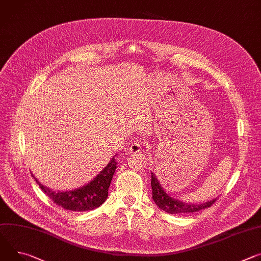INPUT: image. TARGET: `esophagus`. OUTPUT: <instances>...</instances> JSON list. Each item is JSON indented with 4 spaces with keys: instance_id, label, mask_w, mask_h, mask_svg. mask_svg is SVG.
Instances as JSON below:
<instances>
[{
    "instance_id": "esophagus-1",
    "label": "esophagus",
    "mask_w": 261,
    "mask_h": 261,
    "mask_svg": "<svg viewBox=\"0 0 261 261\" xmlns=\"http://www.w3.org/2000/svg\"><path fill=\"white\" fill-rule=\"evenodd\" d=\"M141 151V146H140V144L139 143H132L131 144V146L129 147V152L130 153H133V154H135V153H139Z\"/></svg>"
}]
</instances>
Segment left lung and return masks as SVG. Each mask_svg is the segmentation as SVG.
<instances>
[{
  "label": "left lung",
  "mask_w": 261,
  "mask_h": 261,
  "mask_svg": "<svg viewBox=\"0 0 261 261\" xmlns=\"http://www.w3.org/2000/svg\"><path fill=\"white\" fill-rule=\"evenodd\" d=\"M151 174H152L151 186H152V193H153L152 199L161 210L171 213V215H181V213L196 212L201 209L210 207L217 200L216 198L203 203H186L178 199H174L164 191L163 187L159 183L157 177L155 176V174L152 172Z\"/></svg>",
  "instance_id": "left-lung-1"
}]
</instances>
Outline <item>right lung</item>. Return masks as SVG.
I'll list each match as a JSON object with an SVG mask.
<instances>
[{"mask_svg": "<svg viewBox=\"0 0 261 261\" xmlns=\"http://www.w3.org/2000/svg\"><path fill=\"white\" fill-rule=\"evenodd\" d=\"M116 154L111 158L106 167L91 181L85 185L65 192H55L53 189L42 185L33 175L39 187L56 205L66 210L88 211L101 206L108 197V188L110 186L113 174L116 170Z\"/></svg>", "mask_w": 261, "mask_h": 261, "instance_id": "add662e5", "label": "right lung"}]
</instances>
